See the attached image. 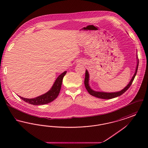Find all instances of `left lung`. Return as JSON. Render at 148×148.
<instances>
[{
	"label": "left lung",
	"instance_id": "obj_1",
	"mask_svg": "<svg viewBox=\"0 0 148 148\" xmlns=\"http://www.w3.org/2000/svg\"><path fill=\"white\" fill-rule=\"evenodd\" d=\"M138 65H139V62H138L137 66H136V71H135V73L134 74V76L132 77L130 83L128 84V85H127V86L124 89H123L122 90H121L120 92H95V91L92 90L89 85V74H88V72L87 71H85V77L84 80L85 88L86 89L87 91L90 95H92V96H94L97 98H98L110 99L114 98L117 97H119L126 92L127 90L130 88L131 85L132 84V83L134 80L135 77L137 73L138 68Z\"/></svg>",
	"mask_w": 148,
	"mask_h": 148
}]
</instances>
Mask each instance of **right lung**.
Returning a JSON list of instances; mask_svg holds the SVG:
<instances>
[{"label":"right lung","instance_id":"add662e5","mask_svg":"<svg viewBox=\"0 0 148 148\" xmlns=\"http://www.w3.org/2000/svg\"><path fill=\"white\" fill-rule=\"evenodd\" d=\"M66 71H65L57 77L54 84L53 85L51 89L45 94L33 99L24 98L20 96H19V97H20V98L21 99L23 100L29 104L35 106L44 105L49 103L58 97L61 89L63 79L64 75L66 74Z\"/></svg>","mask_w":148,"mask_h":148}]
</instances>
